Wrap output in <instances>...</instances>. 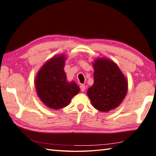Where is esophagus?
<instances>
[{
    "label": "esophagus",
    "instance_id": "obj_1",
    "mask_svg": "<svg viewBox=\"0 0 156 156\" xmlns=\"http://www.w3.org/2000/svg\"><path fill=\"white\" fill-rule=\"evenodd\" d=\"M80 88L81 91H83V92H84L86 89V87H85V85H84V84H81V85L80 86Z\"/></svg>",
    "mask_w": 156,
    "mask_h": 156
}]
</instances>
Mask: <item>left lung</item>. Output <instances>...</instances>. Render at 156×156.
I'll list each match as a JSON object with an SVG mask.
<instances>
[{
	"instance_id": "left-lung-1",
	"label": "left lung",
	"mask_w": 156,
	"mask_h": 156,
	"mask_svg": "<svg viewBox=\"0 0 156 156\" xmlns=\"http://www.w3.org/2000/svg\"><path fill=\"white\" fill-rule=\"evenodd\" d=\"M93 66L94 83L87 90V95L95 109L109 112L125 99L128 89L127 80L117 65L109 58H96Z\"/></svg>"
}]
</instances>
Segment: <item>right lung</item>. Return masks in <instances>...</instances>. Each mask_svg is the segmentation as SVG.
I'll return each instance as SVG.
<instances>
[{"label":"right lung","instance_id":"obj_1","mask_svg":"<svg viewBox=\"0 0 156 156\" xmlns=\"http://www.w3.org/2000/svg\"><path fill=\"white\" fill-rule=\"evenodd\" d=\"M66 56L59 55L47 61L35 76L37 94L44 105L59 110L69 105L73 97L80 92L74 81L67 80L64 71Z\"/></svg>","mask_w":156,"mask_h":156}]
</instances>
